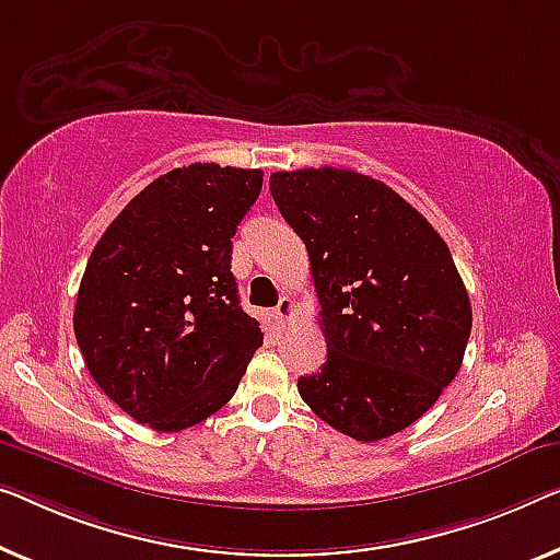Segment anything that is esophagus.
<instances>
[{"label": "esophagus", "instance_id": "34e87169", "mask_svg": "<svg viewBox=\"0 0 560 560\" xmlns=\"http://www.w3.org/2000/svg\"><path fill=\"white\" fill-rule=\"evenodd\" d=\"M294 314H296L294 299H291V296H281L279 304H277V316H279V319H281V322H291V319H294Z\"/></svg>", "mask_w": 560, "mask_h": 560}]
</instances>
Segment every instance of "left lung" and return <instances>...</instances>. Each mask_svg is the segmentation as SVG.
Listing matches in <instances>:
<instances>
[{"mask_svg": "<svg viewBox=\"0 0 560 560\" xmlns=\"http://www.w3.org/2000/svg\"><path fill=\"white\" fill-rule=\"evenodd\" d=\"M269 188L306 244L327 339V362L299 377V395L360 442L410 428L460 372L472 327L447 244L370 175L279 171Z\"/></svg>", "mask_w": 560, "mask_h": 560, "instance_id": "left-lung-1", "label": "left lung"}]
</instances>
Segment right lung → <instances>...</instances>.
<instances>
[{"instance_id": "obj_1", "label": "right lung", "mask_w": 560, "mask_h": 560, "mask_svg": "<svg viewBox=\"0 0 560 560\" xmlns=\"http://www.w3.org/2000/svg\"><path fill=\"white\" fill-rule=\"evenodd\" d=\"M261 183L256 168H175L90 254L74 337L97 387L140 424L178 432L219 412L264 345L231 273V238Z\"/></svg>"}]
</instances>
